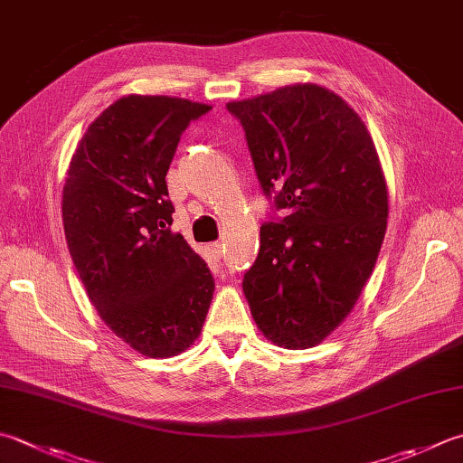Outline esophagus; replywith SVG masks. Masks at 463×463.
<instances>
[{
    "mask_svg": "<svg viewBox=\"0 0 463 463\" xmlns=\"http://www.w3.org/2000/svg\"><path fill=\"white\" fill-rule=\"evenodd\" d=\"M209 250H212L217 258H222V256H223V251H225V250H223V243H222V241H213L212 246H209Z\"/></svg>",
    "mask_w": 463,
    "mask_h": 463,
    "instance_id": "esophagus-1",
    "label": "esophagus"
}]
</instances>
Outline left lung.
Here are the masks:
<instances>
[{"label":"left lung","instance_id":"1","mask_svg":"<svg viewBox=\"0 0 463 463\" xmlns=\"http://www.w3.org/2000/svg\"><path fill=\"white\" fill-rule=\"evenodd\" d=\"M228 110L246 130L266 197L288 213L260 228L243 294L268 340L310 348L353 310L385 238L377 149L361 117L318 84L284 86Z\"/></svg>","mask_w":463,"mask_h":463}]
</instances>
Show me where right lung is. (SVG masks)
<instances>
[{"label": "right lung", "mask_w": 463, "mask_h": 463, "mask_svg": "<svg viewBox=\"0 0 463 463\" xmlns=\"http://www.w3.org/2000/svg\"><path fill=\"white\" fill-rule=\"evenodd\" d=\"M207 104L128 94L86 128L68 167L62 220L84 290L112 333L145 356H175L202 335L215 282L173 233L167 171Z\"/></svg>", "instance_id": "add662e5"}]
</instances>
